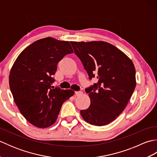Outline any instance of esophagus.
Segmentation results:
<instances>
[{
  "mask_svg": "<svg viewBox=\"0 0 157 157\" xmlns=\"http://www.w3.org/2000/svg\"><path fill=\"white\" fill-rule=\"evenodd\" d=\"M82 94V91H77V92H75V94L77 96H79V95H80Z\"/></svg>",
  "mask_w": 157,
  "mask_h": 157,
  "instance_id": "34e87169",
  "label": "esophagus"
}]
</instances>
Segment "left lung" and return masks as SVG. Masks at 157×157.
<instances>
[{"label":"left lung","mask_w":157,"mask_h":157,"mask_svg":"<svg viewBox=\"0 0 157 157\" xmlns=\"http://www.w3.org/2000/svg\"><path fill=\"white\" fill-rule=\"evenodd\" d=\"M90 79L97 83L86 88L90 105L80 114L90 124L102 126L117 117L136 88V70L132 60L108 42H70Z\"/></svg>","instance_id":"1"}]
</instances>
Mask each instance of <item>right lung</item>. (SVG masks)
<instances>
[{
    "label": "right lung",
    "instance_id": "1",
    "mask_svg": "<svg viewBox=\"0 0 157 157\" xmlns=\"http://www.w3.org/2000/svg\"><path fill=\"white\" fill-rule=\"evenodd\" d=\"M68 41L45 38L20 53L9 75L13 99L28 121L40 128L54 124L63 102L74 94L71 90L54 88L57 64L73 53Z\"/></svg>",
    "mask_w": 157,
    "mask_h": 157
}]
</instances>
